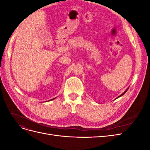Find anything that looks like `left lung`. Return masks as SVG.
Wrapping results in <instances>:
<instances>
[{
    "mask_svg": "<svg viewBox=\"0 0 150 150\" xmlns=\"http://www.w3.org/2000/svg\"><path fill=\"white\" fill-rule=\"evenodd\" d=\"M128 88H127V89H126V91H125V92H124V93H122V94H121V95H120V96H118V97H117V98H116V99H117V98H120V97H121V96H122V95H124V94H125V93H126V91H128Z\"/></svg>",
    "mask_w": 150,
    "mask_h": 150,
    "instance_id": "left-lung-1",
    "label": "left lung"
}]
</instances>
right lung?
<instances>
[{
  "mask_svg": "<svg viewBox=\"0 0 150 150\" xmlns=\"http://www.w3.org/2000/svg\"><path fill=\"white\" fill-rule=\"evenodd\" d=\"M55 98H54V99H55ZM51 99V100H53V99ZM49 101H50V100H49Z\"/></svg>",
  "mask_w": 150,
  "mask_h": 150,
  "instance_id": "obj_1",
  "label": "right lung"
}]
</instances>
